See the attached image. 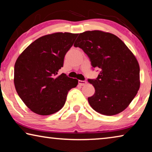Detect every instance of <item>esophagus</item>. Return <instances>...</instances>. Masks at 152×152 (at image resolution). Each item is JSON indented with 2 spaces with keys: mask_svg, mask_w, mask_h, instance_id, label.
<instances>
[{
  "mask_svg": "<svg viewBox=\"0 0 152 152\" xmlns=\"http://www.w3.org/2000/svg\"><path fill=\"white\" fill-rule=\"evenodd\" d=\"M78 83L80 86H85L87 84V82L85 80H78Z\"/></svg>",
  "mask_w": 152,
  "mask_h": 152,
  "instance_id": "1",
  "label": "esophagus"
}]
</instances>
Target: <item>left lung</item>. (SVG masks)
Listing matches in <instances>:
<instances>
[{"label": "left lung", "instance_id": "obj_1", "mask_svg": "<svg viewBox=\"0 0 152 152\" xmlns=\"http://www.w3.org/2000/svg\"><path fill=\"white\" fill-rule=\"evenodd\" d=\"M74 47L88 56L92 68L101 69L96 79H88L95 88L90 105L102 115L111 116L124 110L140 89L137 59L117 36L102 31L80 33Z\"/></svg>", "mask_w": 152, "mask_h": 152}]
</instances>
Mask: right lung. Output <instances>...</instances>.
<instances>
[{
  "instance_id": "1",
  "label": "right lung",
  "mask_w": 152,
  "mask_h": 152,
  "mask_svg": "<svg viewBox=\"0 0 152 152\" xmlns=\"http://www.w3.org/2000/svg\"><path fill=\"white\" fill-rule=\"evenodd\" d=\"M78 34L55 33L42 36L23 51L15 64L17 94L36 114L49 115L60 110L78 80L65 74L58 76L64 59Z\"/></svg>"
}]
</instances>
